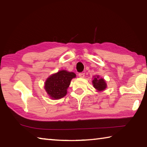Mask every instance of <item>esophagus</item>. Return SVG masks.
<instances>
[{
  "instance_id": "34e87169",
  "label": "esophagus",
  "mask_w": 147,
  "mask_h": 147,
  "mask_svg": "<svg viewBox=\"0 0 147 147\" xmlns=\"http://www.w3.org/2000/svg\"><path fill=\"white\" fill-rule=\"evenodd\" d=\"M78 76H79L80 78H84V76H85V73H79V74H78Z\"/></svg>"
}]
</instances>
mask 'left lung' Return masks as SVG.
<instances>
[{
	"label": "left lung",
	"mask_w": 147,
	"mask_h": 147,
	"mask_svg": "<svg viewBox=\"0 0 147 147\" xmlns=\"http://www.w3.org/2000/svg\"><path fill=\"white\" fill-rule=\"evenodd\" d=\"M93 78H94L92 82L94 88L96 89L97 92L103 91L107 87L105 80L102 78H100L99 75H96Z\"/></svg>",
	"instance_id": "obj_1"
}]
</instances>
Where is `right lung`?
Returning <instances> with one entry per match:
<instances>
[{
    "mask_svg": "<svg viewBox=\"0 0 147 147\" xmlns=\"http://www.w3.org/2000/svg\"><path fill=\"white\" fill-rule=\"evenodd\" d=\"M76 78L73 72L60 70L48 77L44 84V89L52 100H58L64 97L71 80Z\"/></svg>",
    "mask_w": 147,
    "mask_h": 147,
    "instance_id": "add662e5",
    "label": "right lung"
}]
</instances>
